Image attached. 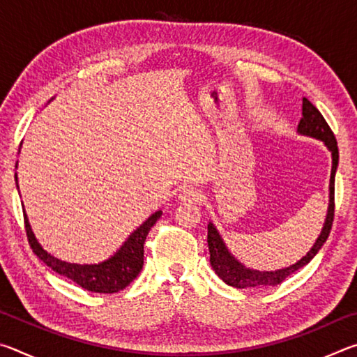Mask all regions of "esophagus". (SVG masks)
<instances>
[{
    "instance_id": "34e87169",
    "label": "esophagus",
    "mask_w": 357,
    "mask_h": 357,
    "mask_svg": "<svg viewBox=\"0 0 357 357\" xmlns=\"http://www.w3.org/2000/svg\"><path fill=\"white\" fill-rule=\"evenodd\" d=\"M202 198H203L202 190L193 189V187H189V189H184L183 192L179 193V202H181V203H185V204H187V203H189V204H192V203H200Z\"/></svg>"
}]
</instances>
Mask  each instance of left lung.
Returning <instances> with one entry per match:
<instances>
[{
  "label": "left lung",
  "instance_id": "8db88e82",
  "mask_svg": "<svg viewBox=\"0 0 357 357\" xmlns=\"http://www.w3.org/2000/svg\"><path fill=\"white\" fill-rule=\"evenodd\" d=\"M298 134L317 138V140L323 142L324 146L329 149L332 157V168H331V179H329V204H328V214L323 223L321 233L317 238L315 244L312 249L305 253L304 257L298 259L294 264H289L287 268L277 269V271H258L247 268L245 264L239 261L238 258L231 255L228 250L227 244L223 243L222 236L217 231V228L213 222L208 223V247L211 253V266L215 271V274L227 283L229 287L234 288H266V287H275L282 283L287 277L291 275L296 271L304 268L305 264L312 261V258L317 255L321 249L323 244L328 239L332 220H334V183H335V172L338 167V148L337 140L334 134H332L331 128L326 123L323 114L318 112V108L312 104L309 99H302V118L298 124Z\"/></svg>",
  "mask_w": 357,
  "mask_h": 357
}]
</instances>
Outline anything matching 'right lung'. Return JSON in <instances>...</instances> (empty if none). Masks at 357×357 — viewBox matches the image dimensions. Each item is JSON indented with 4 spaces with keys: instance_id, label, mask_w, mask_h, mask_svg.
Returning a JSON list of instances; mask_svg holds the SVG:
<instances>
[{
    "instance_id": "right-lung-1",
    "label": "right lung",
    "mask_w": 357,
    "mask_h": 357,
    "mask_svg": "<svg viewBox=\"0 0 357 357\" xmlns=\"http://www.w3.org/2000/svg\"><path fill=\"white\" fill-rule=\"evenodd\" d=\"M20 153V149H19ZM17 168V164H15ZM15 184L19 187V178L15 173ZM23 206V204H22ZM25 215V228L28 243L31 245L34 255H38L40 261H44L48 268H52L59 275H64L75 282L77 285L94 293H118L124 289L129 283L140 274L143 268V244L146 241L149 229L154 227V223L160 219L162 211H155L144 220L140 227L134 229L129 234V238L124 241L123 245L113 253L110 258L104 259L100 263L94 264H78L69 263L64 259L53 257L52 253L44 250V247L36 239L33 228L29 225L26 211H23Z\"/></svg>"
}]
</instances>
